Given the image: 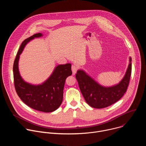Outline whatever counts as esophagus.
<instances>
[{"label": "esophagus", "instance_id": "34e87169", "mask_svg": "<svg viewBox=\"0 0 146 146\" xmlns=\"http://www.w3.org/2000/svg\"><path fill=\"white\" fill-rule=\"evenodd\" d=\"M78 69V67L76 65H72V70L73 72V74H75L77 71Z\"/></svg>", "mask_w": 146, "mask_h": 146}]
</instances>
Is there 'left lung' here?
Returning <instances> with one entry per match:
<instances>
[{
	"mask_svg": "<svg viewBox=\"0 0 146 146\" xmlns=\"http://www.w3.org/2000/svg\"><path fill=\"white\" fill-rule=\"evenodd\" d=\"M132 59L122 80L118 84L110 87H103L82 70L76 74L81 92L86 102L92 108L102 109L108 107L119 100L126 92L132 72Z\"/></svg>",
	"mask_w": 146,
	"mask_h": 146,
	"instance_id": "left-lung-1",
	"label": "left lung"
}]
</instances>
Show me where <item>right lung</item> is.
Returning a JSON list of instances; mask_svg holds the SVG:
<instances>
[{
  "label": "right lung",
  "instance_id": "1",
  "mask_svg": "<svg viewBox=\"0 0 146 146\" xmlns=\"http://www.w3.org/2000/svg\"><path fill=\"white\" fill-rule=\"evenodd\" d=\"M38 33L23 41L17 52L13 65L14 82L19 98L29 107L42 112L56 110L63 100V94L66 78L72 74L70 64L58 65L50 77L40 85H32L25 82L18 70V60L25 46L35 37L42 36Z\"/></svg>",
  "mask_w": 146,
  "mask_h": 146
}]
</instances>
